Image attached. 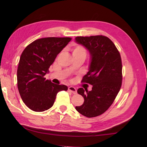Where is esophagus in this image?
I'll return each mask as SVG.
<instances>
[{"instance_id":"34e87169","label":"esophagus","mask_w":147,"mask_h":147,"mask_svg":"<svg viewBox=\"0 0 147 147\" xmlns=\"http://www.w3.org/2000/svg\"><path fill=\"white\" fill-rule=\"evenodd\" d=\"M68 90H69V91H70L71 92L73 93V94H77V92L76 88H74V87H73V86H69V87L68 88Z\"/></svg>"}]
</instances>
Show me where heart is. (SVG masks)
<instances>
[{
    "label": "heart",
    "instance_id": "b5f03b06",
    "mask_svg": "<svg viewBox=\"0 0 147 147\" xmlns=\"http://www.w3.org/2000/svg\"><path fill=\"white\" fill-rule=\"evenodd\" d=\"M72 54L73 57L83 56L85 57L86 56V51L83 47L81 45H77L72 49Z\"/></svg>",
    "mask_w": 147,
    "mask_h": 147
}]
</instances>
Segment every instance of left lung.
I'll return each mask as SVG.
<instances>
[{
	"mask_svg": "<svg viewBox=\"0 0 147 147\" xmlns=\"http://www.w3.org/2000/svg\"><path fill=\"white\" fill-rule=\"evenodd\" d=\"M75 41L90 53L88 72L82 82L92 86L90 91L78 89L77 92L83 96L84 102L75 109L86 117H97L110 107L121 88V56L112 41L102 35L77 37Z\"/></svg>",
	"mask_w": 147,
	"mask_h": 147,
	"instance_id": "obj_1",
	"label": "left lung"
}]
</instances>
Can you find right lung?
Listing matches in <instances>:
<instances>
[{"label": "right lung", "instance_id": "right-lung-1", "mask_svg": "<svg viewBox=\"0 0 147 147\" xmlns=\"http://www.w3.org/2000/svg\"><path fill=\"white\" fill-rule=\"evenodd\" d=\"M70 37H47L31 43L21 55L17 70L18 88L26 105L35 112H43L54 104L57 92L67 91L45 75L57 55L71 40Z\"/></svg>", "mask_w": 147, "mask_h": 147}]
</instances>
